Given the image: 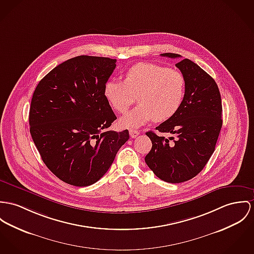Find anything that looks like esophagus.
Masks as SVG:
<instances>
[{
  "label": "esophagus",
  "mask_w": 254,
  "mask_h": 254,
  "mask_svg": "<svg viewBox=\"0 0 254 254\" xmlns=\"http://www.w3.org/2000/svg\"><path fill=\"white\" fill-rule=\"evenodd\" d=\"M139 131L136 130V129H129V135L131 138H135V137L138 136L139 135Z\"/></svg>",
  "instance_id": "obj_1"
}]
</instances>
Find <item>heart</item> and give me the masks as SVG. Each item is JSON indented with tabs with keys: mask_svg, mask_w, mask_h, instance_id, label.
I'll return each instance as SVG.
<instances>
[{
	"mask_svg": "<svg viewBox=\"0 0 254 254\" xmlns=\"http://www.w3.org/2000/svg\"><path fill=\"white\" fill-rule=\"evenodd\" d=\"M186 78L173 68L152 63H139L128 68L124 81L109 80L103 95L119 113H126L137 97L139 105L121 118L125 127H138L155 119L164 122L173 117L186 97Z\"/></svg>",
	"mask_w": 254,
	"mask_h": 254,
	"instance_id": "heart-1",
	"label": "heart"
}]
</instances>
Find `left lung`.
I'll return each instance as SVG.
<instances>
[{
  "instance_id": "8db88e82",
  "label": "left lung",
  "mask_w": 254,
  "mask_h": 254,
  "mask_svg": "<svg viewBox=\"0 0 254 254\" xmlns=\"http://www.w3.org/2000/svg\"><path fill=\"white\" fill-rule=\"evenodd\" d=\"M161 56L181 57L174 53ZM176 66L186 78V97L175 115L156 127L171 136L146 132L153 146L145 157L156 177L172 184L189 181L202 171L215 151L222 126L221 98L215 80L189 59Z\"/></svg>"
}]
</instances>
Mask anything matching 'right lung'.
I'll return each mask as SVG.
<instances>
[{
    "mask_svg": "<svg viewBox=\"0 0 254 254\" xmlns=\"http://www.w3.org/2000/svg\"><path fill=\"white\" fill-rule=\"evenodd\" d=\"M116 59L78 56L39 81L29 123L47 168L63 182L88 187L104 175L128 140V130L106 131L117 119L103 95Z\"/></svg>",
    "mask_w": 254,
    "mask_h": 254,
    "instance_id": "1",
    "label": "right lung"
}]
</instances>
